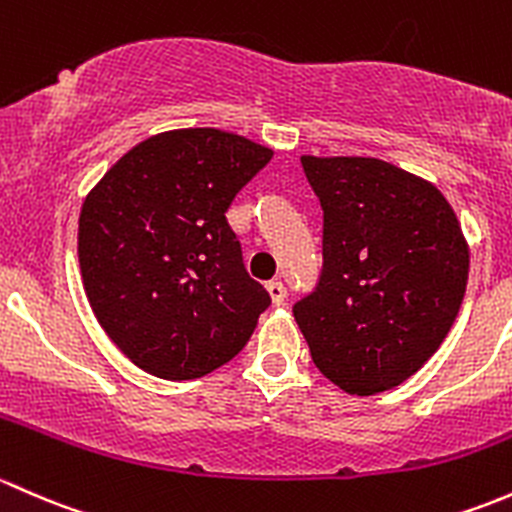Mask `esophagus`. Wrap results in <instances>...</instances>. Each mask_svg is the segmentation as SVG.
<instances>
[{
  "mask_svg": "<svg viewBox=\"0 0 512 512\" xmlns=\"http://www.w3.org/2000/svg\"><path fill=\"white\" fill-rule=\"evenodd\" d=\"M266 291H268V295H271V303L273 305H283V303H286V286H283L281 281H271L266 286Z\"/></svg>",
  "mask_w": 512,
  "mask_h": 512,
  "instance_id": "obj_1",
  "label": "esophagus"
}]
</instances>
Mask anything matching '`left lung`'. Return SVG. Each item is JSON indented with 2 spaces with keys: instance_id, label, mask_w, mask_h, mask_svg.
Instances as JSON below:
<instances>
[{
  "instance_id": "8db88e82",
  "label": "left lung",
  "mask_w": 512,
  "mask_h": 512,
  "mask_svg": "<svg viewBox=\"0 0 512 512\" xmlns=\"http://www.w3.org/2000/svg\"><path fill=\"white\" fill-rule=\"evenodd\" d=\"M323 207V278L293 315L342 392L399 387L449 335L468 241L444 194L377 157H300Z\"/></svg>"
}]
</instances>
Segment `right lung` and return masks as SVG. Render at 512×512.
<instances>
[{
  "mask_svg": "<svg viewBox=\"0 0 512 512\" xmlns=\"http://www.w3.org/2000/svg\"><path fill=\"white\" fill-rule=\"evenodd\" d=\"M271 147L217 128L157 133L86 194L78 263L100 328L140 370L197 379L234 360L268 308L226 221Z\"/></svg>",
  "mask_w": 512,
  "mask_h": 512,
  "instance_id": "add662e5",
  "label": "right lung"
}]
</instances>
